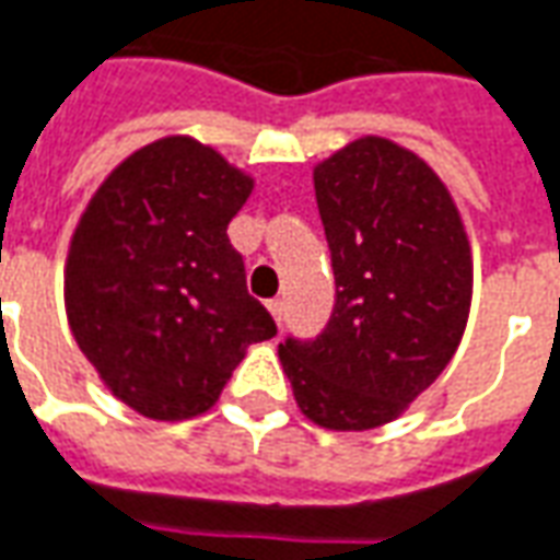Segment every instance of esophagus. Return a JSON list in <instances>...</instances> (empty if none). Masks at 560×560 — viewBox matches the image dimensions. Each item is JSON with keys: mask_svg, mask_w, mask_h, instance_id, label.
<instances>
[{"mask_svg": "<svg viewBox=\"0 0 560 560\" xmlns=\"http://www.w3.org/2000/svg\"><path fill=\"white\" fill-rule=\"evenodd\" d=\"M268 311H271L273 323L280 326V323H283V302H280V299H271V302H268Z\"/></svg>", "mask_w": 560, "mask_h": 560, "instance_id": "1", "label": "esophagus"}]
</instances>
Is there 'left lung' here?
I'll use <instances>...</instances> for the list:
<instances>
[{
  "label": "left lung",
  "mask_w": 560,
  "mask_h": 560,
  "mask_svg": "<svg viewBox=\"0 0 560 560\" xmlns=\"http://www.w3.org/2000/svg\"><path fill=\"white\" fill-rule=\"evenodd\" d=\"M335 311L314 341L280 345L311 423L365 433L402 418L445 372L472 304V246L448 185L387 137H360L314 167Z\"/></svg>",
  "instance_id": "8db88e82"
}]
</instances>
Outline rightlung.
<instances>
[{
	"mask_svg": "<svg viewBox=\"0 0 560 560\" xmlns=\"http://www.w3.org/2000/svg\"><path fill=\"white\" fill-rule=\"evenodd\" d=\"M256 179L173 133L127 155L81 210L63 304L103 387L149 420L210 411L249 345L277 335L229 222Z\"/></svg>",
	"mask_w": 560,
	"mask_h": 560,
	"instance_id": "right-lung-1",
	"label": "right lung"
}]
</instances>
